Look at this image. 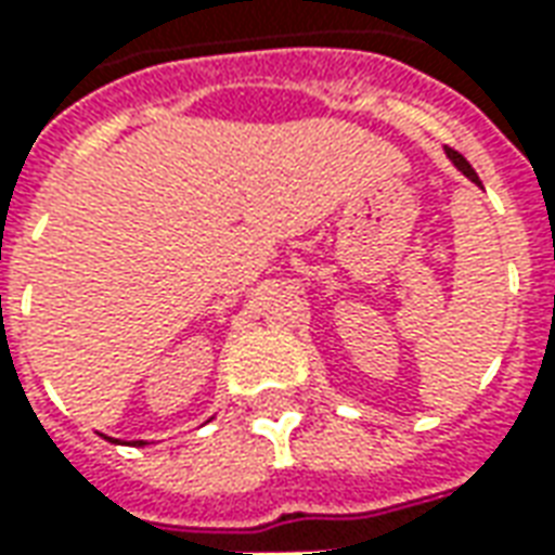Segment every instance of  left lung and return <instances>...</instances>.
Instances as JSON below:
<instances>
[{"instance_id":"1","label":"left lung","mask_w":555,"mask_h":555,"mask_svg":"<svg viewBox=\"0 0 555 555\" xmlns=\"http://www.w3.org/2000/svg\"><path fill=\"white\" fill-rule=\"evenodd\" d=\"M446 154H449V159H452V163H454V166H457V169L464 171V175H466V178H469V181L478 183V186H481V181H478L476 169H473V166H469V163H466V159L461 157L457 151H452V147H446Z\"/></svg>"}]
</instances>
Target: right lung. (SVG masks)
<instances>
[{
    "mask_svg": "<svg viewBox=\"0 0 555 555\" xmlns=\"http://www.w3.org/2000/svg\"><path fill=\"white\" fill-rule=\"evenodd\" d=\"M106 440H109V442H118V440H113V437H106ZM133 446H145V442H142V440H137V442H133Z\"/></svg>",
    "mask_w": 555,
    "mask_h": 555,
    "instance_id": "right-lung-1",
    "label": "right lung"
}]
</instances>
